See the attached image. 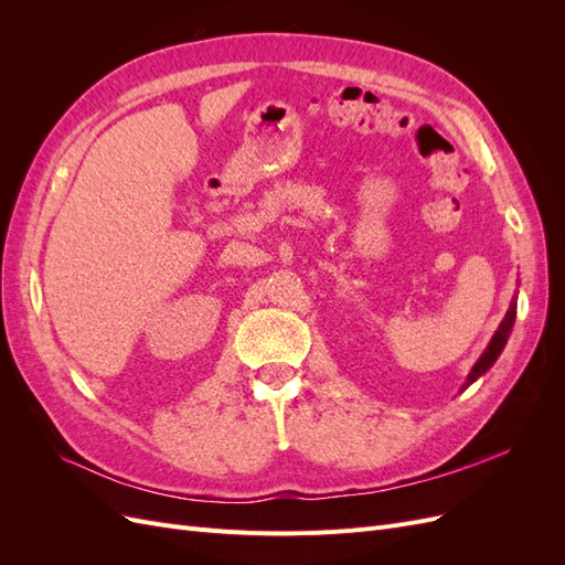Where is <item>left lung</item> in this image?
Here are the masks:
<instances>
[{"label":"left lung","mask_w":565,"mask_h":565,"mask_svg":"<svg viewBox=\"0 0 565 565\" xmlns=\"http://www.w3.org/2000/svg\"><path fill=\"white\" fill-rule=\"evenodd\" d=\"M514 320H516V299L511 301V306H509V311H507V316H504V320L500 322V328H498V332L492 334V339H490V344L486 347V351H483V355L478 358L476 361V365L471 367V372H469V377H467V384H465V388L469 386V384H473L478 377H481L483 372H488L490 367H492V363L498 361L500 358V353H502V349L507 347V339H509V334H511V328H514Z\"/></svg>","instance_id":"obj_1"}]
</instances>
